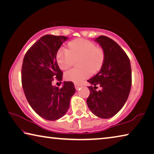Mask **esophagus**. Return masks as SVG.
<instances>
[{
    "instance_id": "1",
    "label": "esophagus",
    "mask_w": 154,
    "mask_h": 154,
    "mask_svg": "<svg viewBox=\"0 0 154 154\" xmlns=\"http://www.w3.org/2000/svg\"><path fill=\"white\" fill-rule=\"evenodd\" d=\"M75 89L77 90H79L81 87H82V85L78 84V83H75Z\"/></svg>"
}]
</instances>
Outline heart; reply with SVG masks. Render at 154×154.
<instances>
[{
  "label": "heart",
  "mask_w": 154,
  "mask_h": 154,
  "mask_svg": "<svg viewBox=\"0 0 154 154\" xmlns=\"http://www.w3.org/2000/svg\"><path fill=\"white\" fill-rule=\"evenodd\" d=\"M69 49L61 48L56 54V60L62 70L71 67L75 59L79 58L80 68L72 69L64 74L65 79L75 83H82L89 77L91 72L94 73L102 67L105 53L102 48L96 47L95 44L84 38H77L68 45Z\"/></svg>",
  "instance_id": "heart-1"
}]
</instances>
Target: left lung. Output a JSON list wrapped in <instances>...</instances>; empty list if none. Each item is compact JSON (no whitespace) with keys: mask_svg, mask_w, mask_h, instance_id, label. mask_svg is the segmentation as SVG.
<instances>
[{"mask_svg":"<svg viewBox=\"0 0 154 154\" xmlns=\"http://www.w3.org/2000/svg\"><path fill=\"white\" fill-rule=\"evenodd\" d=\"M105 53L101 69L95 76L88 80L90 96L87 105L98 118L113 117L126 103L132 85V71L129 58L116 41L106 36L95 38ZM99 85L101 90L96 91Z\"/></svg>","mask_w":154,"mask_h":154,"instance_id":"left-lung-1","label":"left lung"}]
</instances>
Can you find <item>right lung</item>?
Instances as JSON below:
<instances>
[{"instance_id": "right-lung-1", "label": "right lung", "mask_w": 154, "mask_h": 154, "mask_svg": "<svg viewBox=\"0 0 154 154\" xmlns=\"http://www.w3.org/2000/svg\"><path fill=\"white\" fill-rule=\"evenodd\" d=\"M67 39L64 36H43L30 47L23 60L22 83L26 98L33 110L47 120L64 116L75 92L71 82H64L61 88L52 85L54 78L62 79L56 54Z\"/></svg>"}]
</instances>
